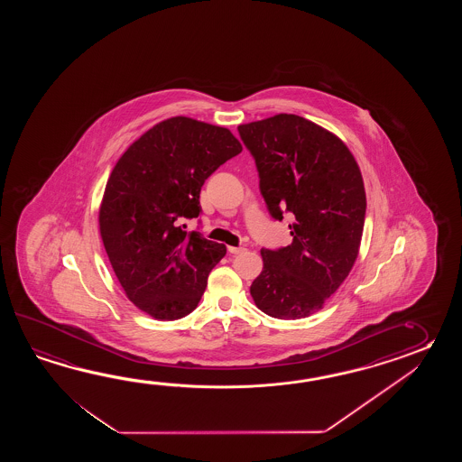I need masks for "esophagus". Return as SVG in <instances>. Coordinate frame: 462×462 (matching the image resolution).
I'll list each match as a JSON object with an SVG mask.
<instances>
[{
  "mask_svg": "<svg viewBox=\"0 0 462 462\" xmlns=\"http://www.w3.org/2000/svg\"><path fill=\"white\" fill-rule=\"evenodd\" d=\"M227 251H229L231 254H239V253L245 251V247H236V245H229V247H227Z\"/></svg>",
  "mask_w": 462,
  "mask_h": 462,
  "instance_id": "1",
  "label": "esophagus"
}]
</instances>
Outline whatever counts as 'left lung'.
<instances>
[{"mask_svg": "<svg viewBox=\"0 0 462 462\" xmlns=\"http://www.w3.org/2000/svg\"><path fill=\"white\" fill-rule=\"evenodd\" d=\"M259 171L269 213H291L292 245L263 249L251 284L259 310L295 320L324 309L350 274L364 235L366 195L352 152L327 128L294 114L237 127Z\"/></svg>", "mask_w": 462, "mask_h": 462, "instance_id": "left-lung-1", "label": "left lung"}]
</instances>
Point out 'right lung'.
<instances>
[{
	"instance_id": "add662e5",
	"label": "right lung",
	"mask_w": 462,
	"mask_h": 462,
	"mask_svg": "<svg viewBox=\"0 0 462 462\" xmlns=\"http://www.w3.org/2000/svg\"><path fill=\"white\" fill-rule=\"evenodd\" d=\"M241 150L227 128L178 116L158 122L118 158L98 229L118 282L142 312L177 320L197 309L226 245L180 223L198 217L205 180Z\"/></svg>"
}]
</instances>
